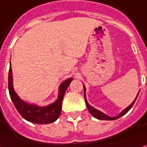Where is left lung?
I'll list each match as a JSON object with an SVG mask.
<instances>
[{
  "label": "left lung",
  "instance_id": "1",
  "mask_svg": "<svg viewBox=\"0 0 147 147\" xmlns=\"http://www.w3.org/2000/svg\"><path fill=\"white\" fill-rule=\"evenodd\" d=\"M84 99H85V102H86L87 108H88V111L90 112L91 114L94 117H96V118H97V119L99 120H106V121H111V120L117 119V118H119V117H122V116L125 115V113H127V112H128L129 110L132 108V106L134 105V102H135V100H136L137 97H138V94L137 97L135 98V100L133 101L132 104H131L129 107L126 108L125 109H124L123 111L121 112L119 115L117 116V117H108V116H106L105 114H104L103 113H101L100 111H99V110H97V109H94L93 107H92L91 105H88V103L87 102L86 96H85V88H84Z\"/></svg>",
  "mask_w": 147,
  "mask_h": 147
}]
</instances>
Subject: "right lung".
<instances>
[{
	"label": "right lung",
	"instance_id": "right-lung-1",
	"mask_svg": "<svg viewBox=\"0 0 147 147\" xmlns=\"http://www.w3.org/2000/svg\"><path fill=\"white\" fill-rule=\"evenodd\" d=\"M72 78H69L63 82L59 87V97L55 103L45 107H39L34 105H29L22 101L15 92L13 87V76H12V68L9 67V92L12 101L14 105L15 108L20 113V115L24 119L27 120L30 122L36 124H51L55 121L61 113L62 109V101L65 92L69 86Z\"/></svg>",
	"mask_w": 147,
	"mask_h": 147
}]
</instances>
